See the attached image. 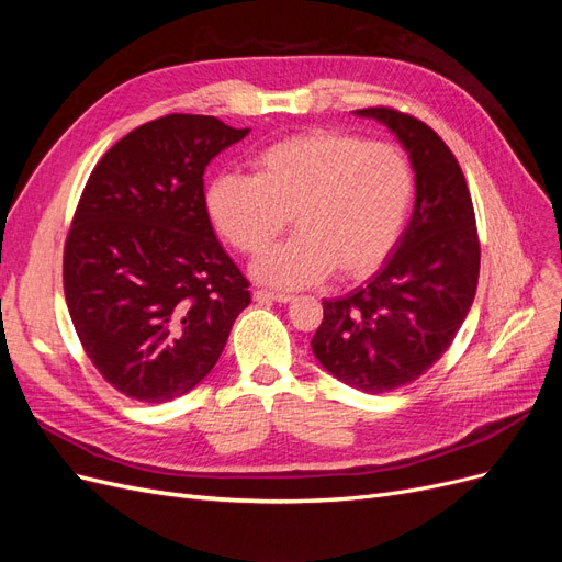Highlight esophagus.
<instances>
[{
	"label": "esophagus",
	"instance_id": "obj_1",
	"mask_svg": "<svg viewBox=\"0 0 562 562\" xmlns=\"http://www.w3.org/2000/svg\"><path fill=\"white\" fill-rule=\"evenodd\" d=\"M252 300L255 302H260V304H265V302H291L293 300V295H285V293H274V291H265V288H260V291H255L252 293Z\"/></svg>",
	"mask_w": 562,
	"mask_h": 562
}]
</instances>
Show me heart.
<instances>
[{"label":"heart","instance_id":"b5f03b06","mask_svg":"<svg viewBox=\"0 0 562 562\" xmlns=\"http://www.w3.org/2000/svg\"><path fill=\"white\" fill-rule=\"evenodd\" d=\"M415 199L403 151L361 135L316 128L267 145L255 176H217L206 194L217 232L246 255L262 252L293 213L297 232L252 265L277 288L312 285L333 274L359 279L394 250Z\"/></svg>","mask_w":562,"mask_h":562}]
</instances>
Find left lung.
I'll list each match as a JSON object with an SVG mask.
<instances>
[{
	"label": "left lung",
	"instance_id": "8db88e82",
	"mask_svg": "<svg viewBox=\"0 0 562 562\" xmlns=\"http://www.w3.org/2000/svg\"><path fill=\"white\" fill-rule=\"evenodd\" d=\"M356 114L378 119L405 147L415 209L375 277L323 300L312 351L339 382L384 394L422 378L452 345L475 297L481 244L464 173L440 135L391 108Z\"/></svg>",
	"mask_w": 562,
	"mask_h": 562
}]
</instances>
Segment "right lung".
Listing matches in <instances>:
<instances>
[{
	"instance_id": "add662e5",
	"label": "right lung",
	"mask_w": 562,
	"mask_h": 562,
	"mask_svg": "<svg viewBox=\"0 0 562 562\" xmlns=\"http://www.w3.org/2000/svg\"><path fill=\"white\" fill-rule=\"evenodd\" d=\"M250 128L168 114L133 128L83 187L63 255L79 342L116 391L166 403L194 389L248 304L213 232L203 171Z\"/></svg>"
}]
</instances>
